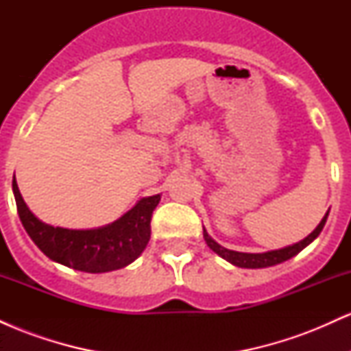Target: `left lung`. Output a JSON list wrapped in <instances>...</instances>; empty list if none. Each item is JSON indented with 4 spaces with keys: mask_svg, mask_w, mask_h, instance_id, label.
<instances>
[{
    "mask_svg": "<svg viewBox=\"0 0 351 351\" xmlns=\"http://www.w3.org/2000/svg\"><path fill=\"white\" fill-rule=\"evenodd\" d=\"M328 213H330V209L325 213L324 219L320 221V224H318V226L313 229V231L310 232L307 237H305V239H302V241H299V243H295L292 245H285V247H282V249H276V251L257 252V254L231 251V249H226V247H223L221 244H217L216 241L208 234V231L204 229V226H203V237H204V241H206L209 249H213L217 256L223 257V259H226L228 263L236 265V267L264 269V267H271V265H277V264L284 263V261L292 259V257L297 256L302 249H305L310 243H313V241L318 237V234L322 232V229H324L325 223H327Z\"/></svg>",
    "mask_w": 351,
    "mask_h": 351,
    "instance_id": "obj_1",
    "label": "left lung"
}]
</instances>
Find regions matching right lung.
<instances>
[{
  "label": "right lung",
  "instance_id": "right-lung-1",
  "mask_svg": "<svg viewBox=\"0 0 351 351\" xmlns=\"http://www.w3.org/2000/svg\"><path fill=\"white\" fill-rule=\"evenodd\" d=\"M18 215L33 243L54 263L75 271L102 274L132 264L150 241L153 209L162 195L142 198L114 223L94 229H67L43 223L24 203L13 176Z\"/></svg>",
  "mask_w": 351,
  "mask_h": 351
}]
</instances>
